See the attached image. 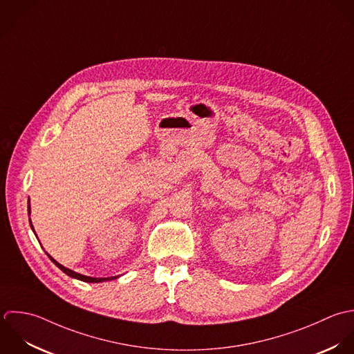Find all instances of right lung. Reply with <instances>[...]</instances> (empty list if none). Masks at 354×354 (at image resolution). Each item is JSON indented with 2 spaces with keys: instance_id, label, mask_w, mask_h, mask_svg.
Wrapping results in <instances>:
<instances>
[{
  "instance_id": "right-lung-1",
  "label": "right lung",
  "mask_w": 354,
  "mask_h": 354,
  "mask_svg": "<svg viewBox=\"0 0 354 354\" xmlns=\"http://www.w3.org/2000/svg\"><path fill=\"white\" fill-rule=\"evenodd\" d=\"M28 214H30V205H28ZM31 224V223H30ZM48 257L52 259V262L59 268V269H62L66 274H68V276H71V277H75V279H78V280H82V281H86V283H100V281H106V280H113L114 277H88V276H84V274H80V273H77V272H74V270H71V269H68V268H64L63 265H60L59 262H56L49 254H48Z\"/></svg>"
}]
</instances>
